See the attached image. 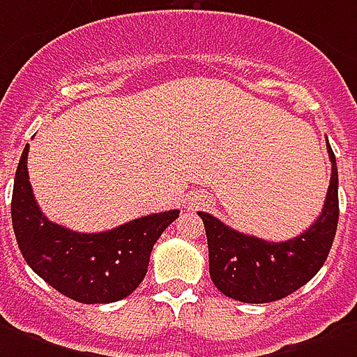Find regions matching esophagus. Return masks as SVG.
I'll return each instance as SVG.
<instances>
[{
    "label": "esophagus",
    "mask_w": 357,
    "mask_h": 357,
    "mask_svg": "<svg viewBox=\"0 0 357 357\" xmlns=\"http://www.w3.org/2000/svg\"><path fill=\"white\" fill-rule=\"evenodd\" d=\"M204 197H195V199H191L187 204H191V206H199V204H204Z\"/></svg>",
    "instance_id": "esophagus-1"
}]
</instances>
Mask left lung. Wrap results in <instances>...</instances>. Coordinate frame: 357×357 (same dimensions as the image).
I'll return each mask as SVG.
<instances>
[{
    "label": "left lung",
    "mask_w": 357,
    "mask_h": 357,
    "mask_svg": "<svg viewBox=\"0 0 357 357\" xmlns=\"http://www.w3.org/2000/svg\"><path fill=\"white\" fill-rule=\"evenodd\" d=\"M331 181L321 213L297 238L266 242L227 227L210 213L204 221L210 276L219 291L242 303H273L297 291L318 274L333 245L339 223V174L331 145Z\"/></svg>",
    "instance_id": "8db88e82"
}]
</instances>
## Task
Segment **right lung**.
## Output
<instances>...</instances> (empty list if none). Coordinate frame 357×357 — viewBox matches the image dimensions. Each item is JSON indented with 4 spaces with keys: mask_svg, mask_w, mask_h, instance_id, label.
Wrapping results in <instances>:
<instances>
[{
    "mask_svg": "<svg viewBox=\"0 0 357 357\" xmlns=\"http://www.w3.org/2000/svg\"><path fill=\"white\" fill-rule=\"evenodd\" d=\"M26 144L15 174L10 218L20 253L33 273L66 297L104 305L128 297L147 274L155 242L179 218V210L153 213L104 232H75L39 210Z\"/></svg>",
    "mask_w": 357,
    "mask_h": 357,
    "instance_id": "right-lung-1",
    "label": "right lung"
}]
</instances>
